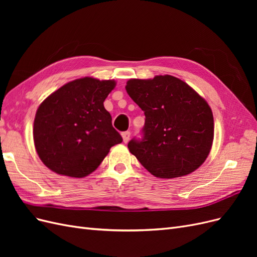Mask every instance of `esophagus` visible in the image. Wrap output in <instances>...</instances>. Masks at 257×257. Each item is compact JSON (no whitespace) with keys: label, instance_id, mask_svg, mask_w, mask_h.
I'll return each instance as SVG.
<instances>
[{"label":"esophagus","instance_id":"obj_1","mask_svg":"<svg viewBox=\"0 0 257 257\" xmlns=\"http://www.w3.org/2000/svg\"><path fill=\"white\" fill-rule=\"evenodd\" d=\"M122 135V138H123V143H127L130 141V137H131V132L126 131V132H123V133L121 134Z\"/></svg>","mask_w":257,"mask_h":257}]
</instances>
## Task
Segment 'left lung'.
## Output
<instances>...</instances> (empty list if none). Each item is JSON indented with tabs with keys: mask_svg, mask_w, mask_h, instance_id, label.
I'll return each mask as SVG.
<instances>
[{
	"mask_svg": "<svg viewBox=\"0 0 257 257\" xmlns=\"http://www.w3.org/2000/svg\"><path fill=\"white\" fill-rule=\"evenodd\" d=\"M125 89L146 115L143 138L127 148L148 172L173 179L203 164L213 142V114L196 91L170 75L130 79Z\"/></svg>",
	"mask_w": 257,
	"mask_h": 257,
	"instance_id": "left-lung-1",
	"label": "left lung"
}]
</instances>
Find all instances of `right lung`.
Segmentation results:
<instances>
[{
    "label": "right lung",
    "instance_id": "obj_1",
    "mask_svg": "<svg viewBox=\"0 0 257 257\" xmlns=\"http://www.w3.org/2000/svg\"><path fill=\"white\" fill-rule=\"evenodd\" d=\"M114 80L76 79L54 91L38 107L33 138L38 157L52 172L83 178L122 143L104 100Z\"/></svg>",
    "mask_w": 257,
    "mask_h": 257
}]
</instances>
